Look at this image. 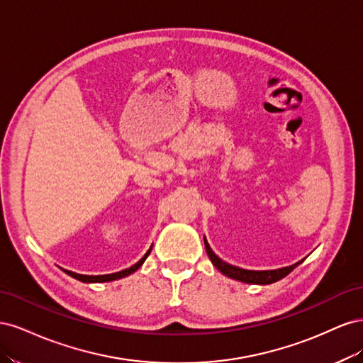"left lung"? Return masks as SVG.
<instances>
[{"instance_id": "1", "label": "left lung", "mask_w": 363, "mask_h": 363, "mask_svg": "<svg viewBox=\"0 0 363 363\" xmlns=\"http://www.w3.org/2000/svg\"><path fill=\"white\" fill-rule=\"evenodd\" d=\"M204 247L207 251V256L208 259L212 260V263L215 265V268H218L221 271L224 276L230 277V279H235L239 281H244V283H251V284H269L274 281H279L280 279L286 277L288 274L295 268L298 267L300 263L303 262H296L295 265L291 267H284L280 269H271V271H250V269H244V268H239V267H233L230 265V263L224 262L223 259H219L215 252L212 251V248L208 247L207 240L204 238Z\"/></svg>"}]
</instances>
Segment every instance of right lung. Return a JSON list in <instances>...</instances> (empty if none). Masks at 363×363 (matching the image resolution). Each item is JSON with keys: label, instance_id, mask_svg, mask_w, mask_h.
<instances>
[{"label": "right lung", "instance_id": "add662e5", "mask_svg": "<svg viewBox=\"0 0 363 363\" xmlns=\"http://www.w3.org/2000/svg\"><path fill=\"white\" fill-rule=\"evenodd\" d=\"M151 248L145 252V256L142 257L138 263H135L133 267H130L127 269H123L119 272H113V274H104V276H83V274H77V272H72V271H67L68 276L80 280V281H84V283H96V281H112V280H118V279H123V277H127L130 276V274H133L136 269H139L142 267V263L145 262V259L148 257Z\"/></svg>", "mask_w": 363, "mask_h": 363}]
</instances>
